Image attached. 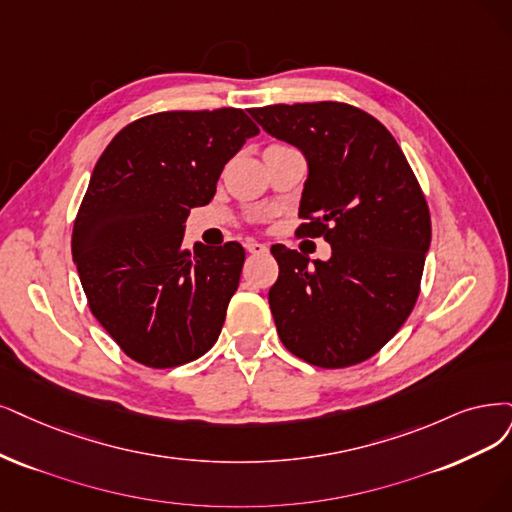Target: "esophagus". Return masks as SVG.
Returning a JSON list of instances; mask_svg holds the SVG:
<instances>
[{
    "mask_svg": "<svg viewBox=\"0 0 512 512\" xmlns=\"http://www.w3.org/2000/svg\"><path fill=\"white\" fill-rule=\"evenodd\" d=\"M244 249L249 251V253H253V255H261V253L268 251V246L257 242V240H246V242H244Z\"/></svg>",
    "mask_w": 512,
    "mask_h": 512,
    "instance_id": "34e87169",
    "label": "esophagus"
}]
</instances>
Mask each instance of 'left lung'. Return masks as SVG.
<instances>
[{"label":"left lung","mask_w":512,"mask_h":512,"mask_svg":"<svg viewBox=\"0 0 512 512\" xmlns=\"http://www.w3.org/2000/svg\"><path fill=\"white\" fill-rule=\"evenodd\" d=\"M272 137L304 151L310 175L301 238H325L329 261L274 244L270 310L301 361L342 369L367 361L403 327L430 246L428 202L403 149L367 111L339 101L255 107Z\"/></svg>","instance_id":"1"}]
</instances>
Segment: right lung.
Here are the masks:
<instances>
[{
  "label": "right lung",
  "mask_w": 512,
  "mask_h": 512,
  "mask_svg": "<svg viewBox=\"0 0 512 512\" xmlns=\"http://www.w3.org/2000/svg\"><path fill=\"white\" fill-rule=\"evenodd\" d=\"M255 135L236 107L160 111L124 126L94 166L71 253L90 312L132 361L179 367L217 342L244 249H187L183 223Z\"/></svg>",
  "instance_id": "right-lung-1"
}]
</instances>
